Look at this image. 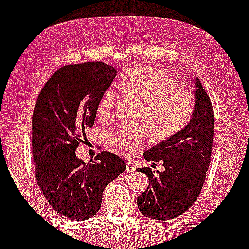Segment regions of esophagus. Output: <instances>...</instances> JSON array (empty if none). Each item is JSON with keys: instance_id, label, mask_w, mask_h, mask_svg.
<instances>
[{"instance_id": "1", "label": "esophagus", "mask_w": 249, "mask_h": 249, "mask_svg": "<svg viewBox=\"0 0 249 249\" xmlns=\"http://www.w3.org/2000/svg\"><path fill=\"white\" fill-rule=\"evenodd\" d=\"M135 170H136V166L134 165V163L127 162V169H125V172L132 173V172H135Z\"/></svg>"}]
</instances>
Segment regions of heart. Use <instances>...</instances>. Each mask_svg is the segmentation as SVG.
Wrapping results in <instances>:
<instances>
[{
    "label": "heart",
    "mask_w": 249,
    "mask_h": 249,
    "mask_svg": "<svg viewBox=\"0 0 249 249\" xmlns=\"http://www.w3.org/2000/svg\"><path fill=\"white\" fill-rule=\"evenodd\" d=\"M120 85L145 101L139 119L149 125L159 138L176 135L193 117V95L182 89L178 79L164 68L153 64L134 68L121 78ZM117 102L115 89L105 90L98 103L97 117L108 120L114 114ZM149 127L145 124L119 125L107 135V144L121 154L135 155L153 141L152 128Z\"/></svg>",
    "instance_id": "b5f03b06"
}]
</instances>
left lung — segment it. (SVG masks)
I'll return each mask as SVG.
<instances>
[{"mask_svg": "<svg viewBox=\"0 0 249 249\" xmlns=\"http://www.w3.org/2000/svg\"><path fill=\"white\" fill-rule=\"evenodd\" d=\"M195 110L190 121L176 135L147 149V162L162 161L165 170L138 169L148 177V187L137 198L142 215L168 221L195 203L209 170L214 136V112L209 95L195 77Z\"/></svg>", "mask_w": 249, "mask_h": 249, "instance_id": "obj_1", "label": "left lung"}]
</instances>
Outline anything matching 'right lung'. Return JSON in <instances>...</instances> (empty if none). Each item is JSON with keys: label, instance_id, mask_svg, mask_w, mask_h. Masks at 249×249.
I'll use <instances>...</instances> for the list:
<instances>
[{"label": "right lung", "instance_id": "right-lung-1", "mask_svg": "<svg viewBox=\"0 0 249 249\" xmlns=\"http://www.w3.org/2000/svg\"><path fill=\"white\" fill-rule=\"evenodd\" d=\"M115 76L117 70L103 62L64 66L45 84L34 108L36 180L50 205L70 220L94 216L105 187L127 168L110 152L89 163L76 155L80 136L93 127L102 95Z\"/></svg>", "mask_w": 249, "mask_h": 249}]
</instances>
